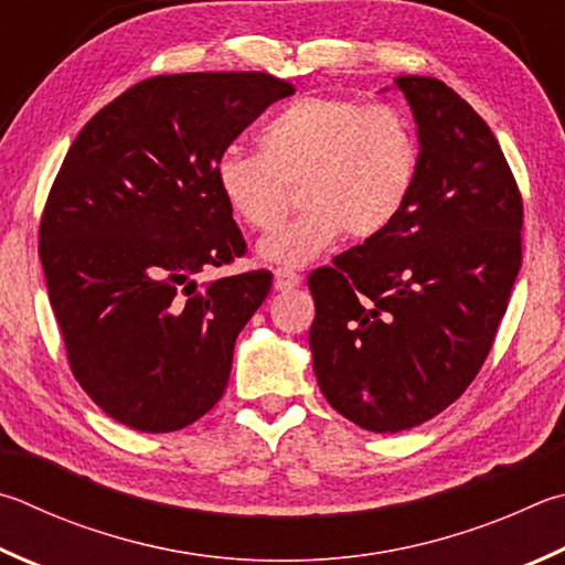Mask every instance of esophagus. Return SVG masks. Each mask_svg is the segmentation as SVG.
Returning <instances> with one entry per match:
<instances>
[{
    "label": "esophagus",
    "instance_id": "34e87169",
    "mask_svg": "<svg viewBox=\"0 0 565 565\" xmlns=\"http://www.w3.org/2000/svg\"><path fill=\"white\" fill-rule=\"evenodd\" d=\"M301 284V276L291 271V269H276L274 274V286L276 291H289V289H296V286Z\"/></svg>",
    "mask_w": 565,
    "mask_h": 565
}]
</instances>
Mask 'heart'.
I'll return each mask as SVG.
<instances>
[{
  "mask_svg": "<svg viewBox=\"0 0 565 565\" xmlns=\"http://www.w3.org/2000/svg\"><path fill=\"white\" fill-rule=\"evenodd\" d=\"M259 146L224 150L214 182L234 217L259 232L284 220L299 188L303 212L259 244L271 264H309L343 232L355 242L381 237L415 190L417 132L395 106L303 96L264 122Z\"/></svg>",
  "mask_w": 565,
  "mask_h": 565,
  "instance_id": "b5f03b06",
  "label": "heart"
}]
</instances>
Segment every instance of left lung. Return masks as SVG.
Listing matches in <instances>:
<instances>
[{"label":"left lung","mask_w":565,"mask_h":565,"mask_svg":"<svg viewBox=\"0 0 565 565\" xmlns=\"http://www.w3.org/2000/svg\"><path fill=\"white\" fill-rule=\"evenodd\" d=\"M419 168L381 237L309 274L323 397L371 433H399L465 393L494 345L521 269L524 200L494 132L433 76H397Z\"/></svg>","instance_id":"8db88e82"}]
</instances>
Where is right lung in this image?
Returning a JSON list of instances; mask_svg holds the SVG:
<instances>
[{"mask_svg":"<svg viewBox=\"0 0 565 565\" xmlns=\"http://www.w3.org/2000/svg\"><path fill=\"white\" fill-rule=\"evenodd\" d=\"M294 86L262 71L140 81L68 148L39 256L71 373L140 433H175L217 405L234 341L271 289L256 269L198 286L247 254L214 162Z\"/></svg>","mask_w":565,"mask_h":565,"instance_id":"right-lung-1","label":"right lung"}]
</instances>
